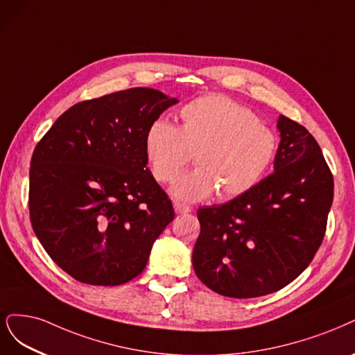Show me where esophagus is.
Listing matches in <instances>:
<instances>
[{
  "mask_svg": "<svg viewBox=\"0 0 355 355\" xmlns=\"http://www.w3.org/2000/svg\"><path fill=\"white\" fill-rule=\"evenodd\" d=\"M173 207H175V211L178 214H187V213L191 211V207H188L185 204H180V202H175Z\"/></svg>",
  "mask_w": 355,
  "mask_h": 355,
  "instance_id": "obj_1",
  "label": "esophagus"
}]
</instances>
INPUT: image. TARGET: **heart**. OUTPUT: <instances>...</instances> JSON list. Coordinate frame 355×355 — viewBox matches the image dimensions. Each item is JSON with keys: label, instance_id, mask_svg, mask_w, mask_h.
<instances>
[{"label": "heart", "instance_id": "b5f03b06", "mask_svg": "<svg viewBox=\"0 0 355 355\" xmlns=\"http://www.w3.org/2000/svg\"><path fill=\"white\" fill-rule=\"evenodd\" d=\"M180 128L157 119L145 135V154L154 178L172 182L195 153L197 167L182 173L170 189L179 201L195 202L217 191L235 198L257 185L270 167L277 138L250 108L226 95H205L180 110Z\"/></svg>", "mask_w": 355, "mask_h": 355}]
</instances>
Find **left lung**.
Here are the masks:
<instances>
[{
  "label": "left lung",
  "instance_id": "8db88e82",
  "mask_svg": "<svg viewBox=\"0 0 355 355\" xmlns=\"http://www.w3.org/2000/svg\"><path fill=\"white\" fill-rule=\"evenodd\" d=\"M277 129L273 173L236 198L197 211L193 272L220 295L255 298L285 288L323 241L334 176L307 129L285 116Z\"/></svg>",
  "mask_w": 355,
  "mask_h": 355
}]
</instances>
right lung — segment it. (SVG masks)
Masks as SVG:
<instances>
[{
  "label": "right lung",
  "mask_w": 355,
  "mask_h": 355,
  "mask_svg": "<svg viewBox=\"0 0 355 355\" xmlns=\"http://www.w3.org/2000/svg\"><path fill=\"white\" fill-rule=\"evenodd\" d=\"M178 103L153 88L108 94L70 107L36 145L32 227L54 263L79 282L117 286L137 277L175 218L146 167L145 135Z\"/></svg>",
  "instance_id": "right-lung-1"
}]
</instances>
